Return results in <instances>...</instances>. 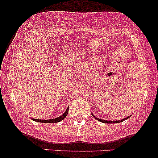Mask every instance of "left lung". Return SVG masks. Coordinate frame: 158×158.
Masks as SVG:
<instances>
[{"label": "left lung", "mask_w": 158, "mask_h": 158, "mask_svg": "<svg viewBox=\"0 0 158 158\" xmlns=\"http://www.w3.org/2000/svg\"><path fill=\"white\" fill-rule=\"evenodd\" d=\"M94 116V115H93ZM95 119H97V120H98L99 121H101V122H103V123H106V124H112V123H119V122H122V121H124V120H126V119H127L128 118H130V116H128L127 118H125L124 119H121V120H118V121H106V120H102V119L100 118H98L95 117Z\"/></svg>", "instance_id": "8db88e82"}]
</instances>
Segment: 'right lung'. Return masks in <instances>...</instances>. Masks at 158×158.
Instances as JSON below:
<instances>
[{
    "label": "right lung",
    "mask_w": 158,
    "mask_h": 158,
    "mask_svg": "<svg viewBox=\"0 0 158 158\" xmlns=\"http://www.w3.org/2000/svg\"><path fill=\"white\" fill-rule=\"evenodd\" d=\"M67 113H68V109L65 111V112L63 114V115H60V117L57 118L49 119V120H41V119L32 118V120L37 121V122H43V123H57V122H59V121H62L64 118L67 117Z\"/></svg>",
    "instance_id": "1"
}]
</instances>
